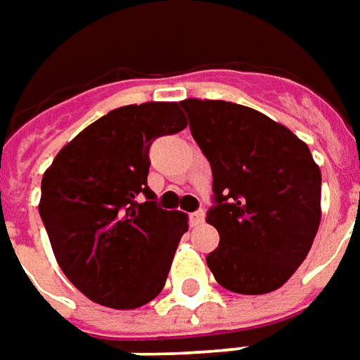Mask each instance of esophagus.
I'll use <instances>...</instances> for the list:
<instances>
[{"label":"esophagus","mask_w":360,"mask_h":360,"mask_svg":"<svg viewBox=\"0 0 360 360\" xmlns=\"http://www.w3.org/2000/svg\"><path fill=\"white\" fill-rule=\"evenodd\" d=\"M191 222H193V226H199L205 222V211H195L191 212Z\"/></svg>","instance_id":"1"}]
</instances>
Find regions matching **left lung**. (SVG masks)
Here are the masks:
<instances>
[{
  "label": "left lung",
  "instance_id": "obj_1",
  "mask_svg": "<svg viewBox=\"0 0 360 360\" xmlns=\"http://www.w3.org/2000/svg\"><path fill=\"white\" fill-rule=\"evenodd\" d=\"M193 139L212 171L207 222L221 242L207 256L222 288L278 290L305 260L321 219V171L282 124L224 100H183Z\"/></svg>",
  "mask_w": 360,
  "mask_h": 360
}]
</instances>
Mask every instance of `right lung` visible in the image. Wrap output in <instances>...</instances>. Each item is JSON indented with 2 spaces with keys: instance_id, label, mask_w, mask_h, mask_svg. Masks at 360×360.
Returning a JSON list of instances; mask_svg holds the SVG:
<instances>
[{
  "instance_id": "obj_1",
  "label": "right lung",
  "mask_w": 360,
  "mask_h": 360,
  "mask_svg": "<svg viewBox=\"0 0 360 360\" xmlns=\"http://www.w3.org/2000/svg\"><path fill=\"white\" fill-rule=\"evenodd\" d=\"M185 126L175 102L122 106L82 129L45 171L39 214L60 270L88 300L134 309L163 290L189 222L161 209L148 187L149 148Z\"/></svg>"
}]
</instances>
